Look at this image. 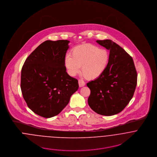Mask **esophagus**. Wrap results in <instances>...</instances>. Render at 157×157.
I'll return each instance as SVG.
<instances>
[{"mask_svg":"<svg viewBox=\"0 0 157 157\" xmlns=\"http://www.w3.org/2000/svg\"><path fill=\"white\" fill-rule=\"evenodd\" d=\"M78 85H79L80 87H83V86H84L85 85V82L83 80L79 79L78 80Z\"/></svg>","mask_w":157,"mask_h":157,"instance_id":"34e87169","label":"esophagus"}]
</instances>
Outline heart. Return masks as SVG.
<instances>
[{
	"label": "heart",
	"instance_id": "b5f03b06",
	"mask_svg": "<svg viewBox=\"0 0 157 157\" xmlns=\"http://www.w3.org/2000/svg\"><path fill=\"white\" fill-rule=\"evenodd\" d=\"M109 53L96 45L86 44L74 48L72 56H66L65 65L68 74L75 76L82 71L84 77L89 80L98 78L105 71L109 62Z\"/></svg>",
	"mask_w": 157,
	"mask_h": 157
}]
</instances>
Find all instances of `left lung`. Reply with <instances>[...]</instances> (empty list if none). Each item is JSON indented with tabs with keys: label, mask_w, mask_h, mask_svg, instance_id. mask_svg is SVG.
Listing matches in <instances>:
<instances>
[{
	"label": "left lung",
	"mask_w": 157,
	"mask_h": 157,
	"mask_svg": "<svg viewBox=\"0 0 157 157\" xmlns=\"http://www.w3.org/2000/svg\"><path fill=\"white\" fill-rule=\"evenodd\" d=\"M96 42L109 50V58L105 72L87 83L88 102L94 112L111 116L122 111L132 99L137 73L132 58L121 46L108 39Z\"/></svg>",
	"instance_id": "1"
}]
</instances>
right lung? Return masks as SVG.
Returning a JSON list of instances; mask_svg holds the SVG:
<instances>
[{
    "label": "right lung",
    "mask_w": 157,
    "mask_h": 157,
    "mask_svg": "<svg viewBox=\"0 0 157 157\" xmlns=\"http://www.w3.org/2000/svg\"><path fill=\"white\" fill-rule=\"evenodd\" d=\"M69 42L46 40L23 65L21 87L23 98L28 108L41 117L58 115L78 89V80L68 75L65 65Z\"/></svg>",
    "instance_id": "add662e5"
}]
</instances>
